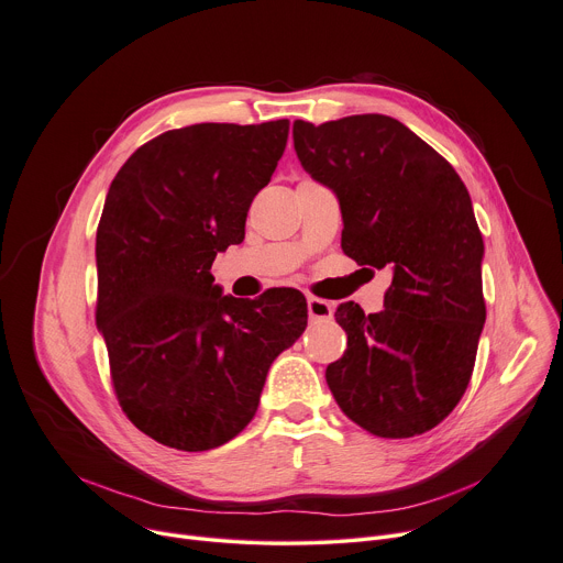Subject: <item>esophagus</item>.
Listing matches in <instances>:
<instances>
[{"instance_id":"34e87169","label":"esophagus","mask_w":563,"mask_h":563,"mask_svg":"<svg viewBox=\"0 0 563 563\" xmlns=\"http://www.w3.org/2000/svg\"><path fill=\"white\" fill-rule=\"evenodd\" d=\"M308 314L312 321H330L334 317V308H332V302L310 296L308 298Z\"/></svg>"}]
</instances>
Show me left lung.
Here are the masks:
<instances>
[{"instance_id":"obj_1","label":"left lung","mask_w":563,"mask_h":563,"mask_svg":"<svg viewBox=\"0 0 563 563\" xmlns=\"http://www.w3.org/2000/svg\"><path fill=\"white\" fill-rule=\"evenodd\" d=\"M294 147L339 199L345 255L393 269L382 312L336 308L347 350L328 366V386L368 433L420 435L465 395L485 325L472 197L446 159L384 114L294 121Z\"/></svg>"}]
</instances>
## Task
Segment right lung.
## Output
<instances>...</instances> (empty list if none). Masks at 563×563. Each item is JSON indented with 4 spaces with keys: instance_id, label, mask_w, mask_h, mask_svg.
Here are the masks:
<instances>
[{
    "instance_id": "obj_1",
    "label": "right lung",
    "mask_w": 563,
    "mask_h": 563,
    "mask_svg": "<svg viewBox=\"0 0 563 563\" xmlns=\"http://www.w3.org/2000/svg\"><path fill=\"white\" fill-rule=\"evenodd\" d=\"M289 121L197 123L141 145L117 173L96 233V325L130 422L209 451L258 411L276 356L308 325L296 289L224 296L211 265L283 157Z\"/></svg>"
}]
</instances>
